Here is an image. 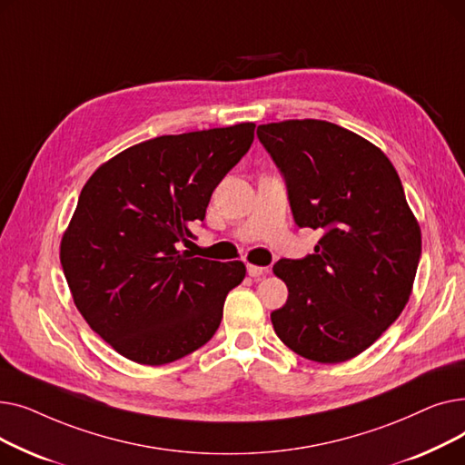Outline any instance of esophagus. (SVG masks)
<instances>
[{
	"instance_id": "esophagus-1",
	"label": "esophagus",
	"mask_w": 465,
	"mask_h": 465,
	"mask_svg": "<svg viewBox=\"0 0 465 465\" xmlns=\"http://www.w3.org/2000/svg\"><path fill=\"white\" fill-rule=\"evenodd\" d=\"M265 272H267V267L252 265V263H249V265H247V273H249L251 277H254V279H256V277H262Z\"/></svg>"
}]
</instances>
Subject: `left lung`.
<instances>
[{
  "label": "left lung",
  "mask_w": 465,
  "mask_h": 465,
  "mask_svg": "<svg viewBox=\"0 0 465 465\" xmlns=\"http://www.w3.org/2000/svg\"><path fill=\"white\" fill-rule=\"evenodd\" d=\"M256 134L286 181L296 224L322 232L312 254L273 265L288 286L286 303L272 312L275 333L307 360L347 361L405 309L420 226L392 162L368 139L314 118Z\"/></svg>",
  "instance_id": "8db88e82"
}]
</instances>
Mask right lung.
Here are the masks:
<instances>
[{
	"label": "right lung",
	"mask_w": 465,
	"mask_h": 465,
	"mask_svg": "<svg viewBox=\"0 0 465 465\" xmlns=\"http://www.w3.org/2000/svg\"><path fill=\"white\" fill-rule=\"evenodd\" d=\"M252 122L162 135L94 171L60 242L73 302L124 358L163 365L203 347L223 321L242 262L193 258L179 245L211 193L254 141Z\"/></svg>",
	"instance_id": "right-lung-1"
}]
</instances>
